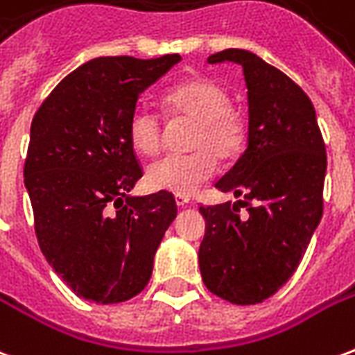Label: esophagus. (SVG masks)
<instances>
[{
    "mask_svg": "<svg viewBox=\"0 0 355 355\" xmlns=\"http://www.w3.org/2000/svg\"><path fill=\"white\" fill-rule=\"evenodd\" d=\"M175 203H177V207H186V205L190 203V198H188V196H177V198H175Z\"/></svg>",
    "mask_w": 355,
    "mask_h": 355,
    "instance_id": "esophagus-1",
    "label": "esophagus"
}]
</instances>
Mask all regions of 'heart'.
I'll return each instance as SVG.
<instances>
[{"mask_svg": "<svg viewBox=\"0 0 355 355\" xmlns=\"http://www.w3.org/2000/svg\"><path fill=\"white\" fill-rule=\"evenodd\" d=\"M165 108L171 117L192 119L190 148L184 155H165L150 163L146 184L155 192L190 196L213 177L216 159L228 162L245 142V123L230 108V94L209 78H192L165 93ZM127 132L132 148L142 155H154L162 146V119L154 110H132Z\"/></svg>", "mask_w": 355, "mask_h": 355, "instance_id": "1", "label": "heart"}]
</instances>
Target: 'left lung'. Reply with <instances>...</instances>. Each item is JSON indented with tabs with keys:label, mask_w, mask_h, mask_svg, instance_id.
<instances>
[{
	"label": "left lung",
	"mask_w": 355,
	"mask_h": 355,
	"mask_svg": "<svg viewBox=\"0 0 355 355\" xmlns=\"http://www.w3.org/2000/svg\"><path fill=\"white\" fill-rule=\"evenodd\" d=\"M243 68L249 104L247 148L216 188L230 203L200 207L203 283L232 304H259L295 274L323 215L325 144L312 101L289 76L245 49L211 55L209 64Z\"/></svg>",
	"instance_id": "left-lung-1"
}]
</instances>
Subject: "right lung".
Here are the masks:
<instances>
[{
    "instance_id": "add662e5",
    "label": "right lung",
    "mask_w": 355,
    "mask_h": 355,
    "mask_svg": "<svg viewBox=\"0 0 355 355\" xmlns=\"http://www.w3.org/2000/svg\"><path fill=\"white\" fill-rule=\"evenodd\" d=\"M180 60L93 58L51 91L30 127L24 186L42 253L78 297L96 304L146 287L177 216L173 193L129 196L142 169L127 123L140 94Z\"/></svg>"
}]
</instances>
